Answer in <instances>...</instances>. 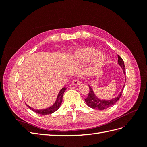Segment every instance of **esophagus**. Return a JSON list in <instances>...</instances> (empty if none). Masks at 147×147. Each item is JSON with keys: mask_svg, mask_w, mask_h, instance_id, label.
<instances>
[{"mask_svg": "<svg viewBox=\"0 0 147 147\" xmlns=\"http://www.w3.org/2000/svg\"><path fill=\"white\" fill-rule=\"evenodd\" d=\"M80 84V81L78 79H74L72 82V85H78Z\"/></svg>", "mask_w": 147, "mask_h": 147, "instance_id": "34e87169", "label": "esophagus"}]
</instances>
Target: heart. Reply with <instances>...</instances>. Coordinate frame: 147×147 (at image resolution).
<instances>
[{
  "instance_id": "obj_1",
  "label": "heart",
  "mask_w": 147,
  "mask_h": 147,
  "mask_svg": "<svg viewBox=\"0 0 147 147\" xmlns=\"http://www.w3.org/2000/svg\"><path fill=\"white\" fill-rule=\"evenodd\" d=\"M98 54L97 50L94 48L84 47L76 51L75 56L74 58V61L76 63H79L81 62H86L92 60L95 56ZM105 61V56L103 54H98L96 57V62L98 64H102L104 63Z\"/></svg>"
}]
</instances>
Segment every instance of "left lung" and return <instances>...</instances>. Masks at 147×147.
<instances>
[{
  "instance_id": "obj_1",
  "label": "left lung",
  "mask_w": 147,
  "mask_h": 147,
  "mask_svg": "<svg viewBox=\"0 0 147 147\" xmlns=\"http://www.w3.org/2000/svg\"><path fill=\"white\" fill-rule=\"evenodd\" d=\"M117 56H118V63L121 65V67L123 68L124 74H126L125 66H124V63L123 59H122L119 55H117ZM88 86L90 88V91L88 93V96H87V97L85 99V100L86 103V104L88 105L90 107L94 109H97V110H99V111L104 110V109H105L109 107H111V106L114 105L117 101H118L122 95V93H123V88L124 87V86L123 89L121 90V92H120L119 94L118 95L117 97H115L114 99L110 100H100L97 97H96L94 93H93V90H92L91 87H90V86Z\"/></svg>"
}]
</instances>
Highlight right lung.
I'll return each instance as SVG.
<instances>
[{
	"mask_svg": "<svg viewBox=\"0 0 147 147\" xmlns=\"http://www.w3.org/2000/svg\"><path fill=\"white\" fill-rule=\"evenodd\" d=\"M66 89H67V88L64 87V88H62L61 90V91H60V92H59V95H58L57 100H56L55 103L52 106H51V107L47 108L46 109H43V110H36V109H34L32 107H30V106H28V105H27V106H28V107L32 109V111H33L34 112H36V113H38L39 114H42V115L51 114L53 113V112H55L59 107H60V105L62 102V96H63L65 90Z\"/></svg>",
	"mask_w": 147,
	"mask_h": 147,
	"instance_id": "add662e5",
	"label": "right lung"
}]
</instances>
